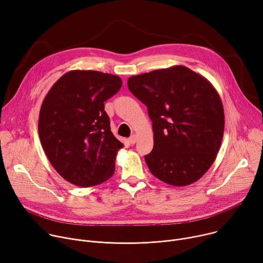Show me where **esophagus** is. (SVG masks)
Instances as JSON below:
<instances>
[{
    "instance_id": "34e87169",
    "label": "esophagus",
    "mask_w": 263,
    "mask_h": 263,
    "mask_svg": "<svg viewBox=\"0 0 263 263\" xmlns=\"http://www.w3.org/2000/svg\"><path fill=\"white\" fill-rule=\"evenodd\" d=\"M137 140H138V136H137V135H133V136L128 139L129 143H130L132 145H134V144L137 142Z\"/></svg>"
}]
</instances>
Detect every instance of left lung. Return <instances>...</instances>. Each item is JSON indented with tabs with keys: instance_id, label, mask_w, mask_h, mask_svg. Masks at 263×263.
I'll use <instances>...</instances> for the list:
<instances>
[{
	"instance_id": "left-lung-1",
	"label": "left lung",
	"mask_w": 263,
	"mask_h": 263,
	"mask_svg": "<svg viewBox=\"0 0 263 263\" xmlns=\"http://www.w3.org/2000/svg\"><path fill=\"white\" fill-rule=\"evenodd\" d=\"M127 86L153 122L154 148L145 156L151 173L174 186L196 182L214 163L223 138L224 110L216 88L182 65L133 76Z\"/></svg>"
}]
</instances>
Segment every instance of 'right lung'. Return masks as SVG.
Returning <instances> with one entry per match:
<instances>
[{
  "mask_svg": "<svg viewBox=\"0 0 263 263\" xmlns=\"http://www.w3.org/2000/svg\"><path fill=\"white\" fill-rule=\"evenodd\" d=\"M122 86L120 77L70 70L47 92L39 115V137L49 162L71 184L89 187L115 173L123 144L114 136L104 102Z\"/></svg>",
  "mask_w": 263,
  "mask_h": 263,
  "instance_id": "right-lung-1",
  "label": "right lung"
}]
</instances>
